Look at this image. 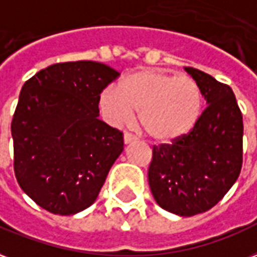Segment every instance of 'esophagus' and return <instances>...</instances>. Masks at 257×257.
Returning <instances> with one entry per match:
<instances>
[{
  "label": "esophagus",
  "mask_w": 257,
  "mask_h": 257,
  "mask_svg": "<svg viewBox=\"0 0 257 257\" xmlns=\"http://www.w3.org/2000/svg\"><path fill=\"white\" fill-rule=\"evenodd\" d=\"M123 140H124V144H130V142L136 141L137 138L130 133H124V136H123Z\"/></svg>",
  "instance_id": "esophagus-1"
}]
</instances>
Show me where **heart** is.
<instances>
[{
    "instance_id": "heart-1",
    "label": "heart",
    "mask_w": 257,
    "mask_h": 257,
    "mask_svg": "<svg viewBox=\"0 0 257 257\" xmlns=\"http://www.w3.org/2000/svg\"><path fill=\"white\" fill-rule=\"evenodd\" d=\"M100 106L108 121L123 126L138 120L149 138L172 144L189 136L203 113V93L189 76H175L163 69H140L120 82L119 89H106Z\"/></svg>"
}]
</instances>
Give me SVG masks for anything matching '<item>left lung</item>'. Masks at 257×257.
Masks as SVG:
<instances>
[{
  "mask_svg": "<svg viewBox=\"0 0 257 257\" xmlns=\"http://www.w3.org/2000/svg\"><path fill=\"white\" fill-rule=\"evenodd\" d=\"M185 69L200 86L208 106L189 136L153 147L148 179L163 209L193 216L216 205L237 181L244 124L230 86L200 69Z\"/></svg>",
  "mask_w": 257,
  "mask_h": 257,
  "instance_id": "obj_1",
  "label": "left lung"
}]
</instances>
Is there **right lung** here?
Returning <instances> with one entry per match:
<instances>
[{
	"label": "right lung",
	"mask_w": 257,
	"mask_h": 257,
	"mask_svg": "<svg viewBox=\"0 0 257 257\" xmlns=\"http://www.w3.org/2000/svg\"><path fill=\"white\" fill-rule=\"evenodd\" d=\"M119 72L97 61L49 65L22 87L13 115V168L39 207L74 215L94 203L123 152V133L98 119Z\"/></svg>",
	"instance_id": "add662e5"
}]
</instances>
